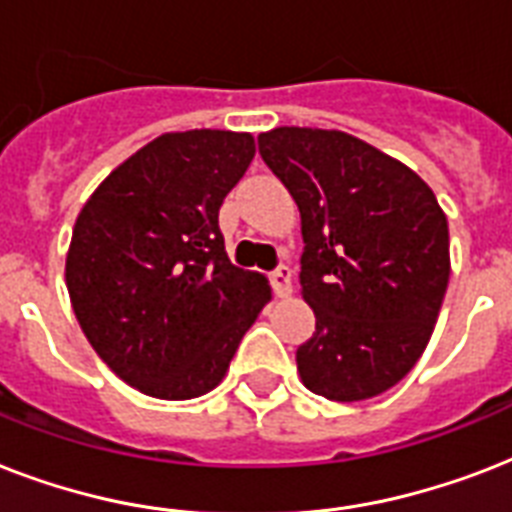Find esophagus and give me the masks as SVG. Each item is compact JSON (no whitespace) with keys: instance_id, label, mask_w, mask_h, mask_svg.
<instances>
[{"instance_id":"esophagus-1","label":"esophagus","mask_w":512,"mask_h":512,"mask_svg":"<svg viewBox=\"0 0 512 512\" xmlns=\"http://www.w3.org/2000/svg\"><path fill=\"white\" fill-rule=\"evenodd\" d=\"M268 279H271V287L276 295L279 297L292 295V271H289L287 265H279L276 271L268 273Z\"/></svg>"}]
</instances>
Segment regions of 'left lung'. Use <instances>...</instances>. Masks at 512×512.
Instances as JSON below:
<instances>
[{"label":"left lung","mask_w":512,"mask_h":512,"mask_svg":"<svg viewBox=\"0 0 512 512\" xmlns=\"http://www.w3.org/2000/svg\"><path fill=\"white\" fill-rule=\"evenodd\" d=\"M257 148L303 220L300 287L316 332L297 348L305 388L380 396L412 372L449 284V225L396 159L337 130L279 127Z\"/></svg>","instance_id":"left-lung-1"}]
</instances>
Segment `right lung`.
<instances>
[{
  "instance_id": "1",
  "label": "right lung",
  "mask_w": 512,
  "mask_h": 512,
  "mask_svg": "<svg viewBox=\"0 0 512 512\" xmlns=\"http://www.w3.org/2000/svg\"><path fill=\"white\" fill-rule=\"evenodd\" d=\"M255 156L247 132H170L140 148L76 217L71 305L116 377L167 401L223 380L271 297L225 255L220 204Z\"/></svg>"
}]
</instances>
